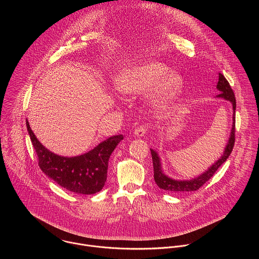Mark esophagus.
<instances>
[{"label": "esophagus", "mask_w": 259, "mask_h": 259, "mask_svg": "<svg viewBox=\"0 0 259 259\" xmlns=\"http://www.w3.org/2000/svg\"><path fill=\"white\" fill-rule=\"evenodd\" d=\"M146 130H147V126L143 125V126H140L138 128L135 129L134 131V135L136 137H143L145 134H146Z\"/></svg>", "instance_id": "34e87169"}]
</instances>
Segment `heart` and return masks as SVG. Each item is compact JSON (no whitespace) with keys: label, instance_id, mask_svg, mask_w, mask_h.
Returning a JSON list of instances; mask_svg holds the SVG:
<instances>
[{"label":"heart","instance_id":"b5f03b06","mask_svg":"<svg viewBox=\"0 0 259 259\" xmlns=\"http://www.w3.org/2000/svg\"><path fill=\"white\" fill-rule=\"evenodd\" d=\"M159 61H144L124 68L115 80L116 89L124 95L141 94L152 87L150 107L161 113L170 107L183 89V78Z\"/></svg>","mask_w":259,"mask_h":259}]
</instances>
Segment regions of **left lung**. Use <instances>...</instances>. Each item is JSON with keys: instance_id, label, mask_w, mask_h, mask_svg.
I'll use <instances>...</instances> for the list:
<instances>
[{"instance_id": "left-lung-1", "label": "left lung", "mask_w": 259, "mask_h": 259, "mask_svg": "<svg viewBox=\"0 0 259 259\" xmlns=\"http://www.w3.org/2000/svg\"><path fill=\"white\" fill-rule=\"evenodd\" d=\"M216 89L219 91V94L216 95L215 98H220L227 101H230L233 106V125H232V130L230 133V137L228 140V143L225 147L224 154L221 155V157L214 163L212 164L205 172L200 174L199 176L192 178V179H187V180H177L169 177L166 175L163 171L162 168V162L159 154L151 149L152 153V158H153V165H154V178L155 182L157 183V186L165 191L169 192H193L199 190L203 184L208 181L213 174L217 171V169L223 165L228 158L230 157L234 143H235V123H236V98L234 91L232 90L229 82L225 78L224 75L219 73L218 75V83L216 86Z\"/></svg>"}]
</instances>
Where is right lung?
Segmentation results:
<instances>
[{"mask_svg": "<svg viewBox=\"0 0 259 259\" xmlns=\"http://www.w3.org/2000/svg\"><path fill=\"white\" fill-rule=\"evenodd\" d=\"M27 131L38 155L41 170L60 187L75 194L93 195L104 187L108 160L123 135H115L97 144L93 150L76 157L56 155L39 141L26 120Z\"/></svg>", "mask_w": 259, "mask_h": 259, "instance_id": "right-lung-1", "label": "right lung"}]
</instances>
